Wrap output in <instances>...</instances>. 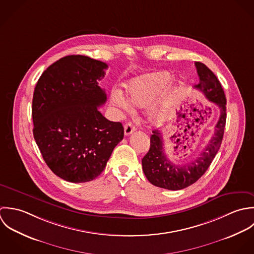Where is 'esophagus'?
Listing matches in <instances>:
<instances>
[{
    "mask_svg": "<svg viewBox=\"0 0 254 254\" xmlns=\"http://www.w3.org/2000/svg\"><path fill=\"white\" fill-rule=\"evenodd\" d=\"M135 130V127L131 124V123H128L125 126V134L126 135H129L131 134L133 131Z\"/></svg>",
    "mask_w": 254,
    "mask_h": 254,
    "instance_id": "obj_1",
    "label": "esophagus"
}]
</instances>
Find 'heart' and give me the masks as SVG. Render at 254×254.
Returning a JSON list of instances; mask_svg holds the SVG:
<instances>
[{"label": "heart", "mask_w": 254, "mask_h": 254, "mask_svg": "<svg viewBox=\"0 0 254 254\" xmlns=\"http://www.w3.org/2000/svg\"><path fill=\"white\" fill-rule=\"evenodd\" d=\"M172 79V73L168 70H157L138 75L126 84V92L128 102L136 107L144 108L150 105ZM179 86L173 85L157 102L149 112V120L154 124L164 123L170 116L175 103V94ZM112 104L121 112L130 111L128 102L122 93L115 91L111 96Z\"/></svg>", "instance_id": "b5f03b06"}]
</instances>
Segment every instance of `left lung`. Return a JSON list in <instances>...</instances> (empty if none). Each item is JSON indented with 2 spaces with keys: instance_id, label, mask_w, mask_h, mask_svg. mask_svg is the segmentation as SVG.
<instances>
[{
  "instance_id": "8db88e82",
  "label": "left lung",
  "mask_w": 254,
  "mask_h": 254,
  "mask_svg": "<svg viewBox=\"0 0 254 254\" xmlns=\"http://www.w3.org/2000/svg\"><path fill=\"white\" fill-rule=\"evenodd\" d=\"M199 83L195 88L220 109V117L215 126V132L206 147L190 164L177 165L171 162L165 153L163 134L160 130H153L150 148L142 159V169L147 180L158 188L179 190L190 187L201 178L209 168L220 149L226 126L227 100L222 85L216 75L200 62L195 63Z\"/></svg>"
}]
</instances>
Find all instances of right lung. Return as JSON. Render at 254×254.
Returning <instances> with one entry per match:
<instances>
[{
	"instance_id": "add662e5",
	"label": "right lung",
	"mask_w": 254,
	"mask_h": 254,
	"mask_svg": "<svg viewBox=\"0 0 254 254\" xmlns=\"http://www.w3.org/2000/svg\"><path fill=\"white\" fill-rule=\"evenodd\" d=\"M107 64L81 55L60 59L42 73L32 100L33 135L52 172L85 183L104 171L124 127L98 110L106 100L98 85Z\"/></svg>"
}]
</instances>
